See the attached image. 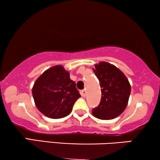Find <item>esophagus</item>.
Wrapping results in <instances>:
<instances>
[{"instance_id":"34e87169","label":"esophagus","mask_w":160,"mask_h":160,"mask_svg":"<svg viewBox=\"0 0 160 160\" xmlns=\"http://www.w3.org/2000/svg\"><path fill=\"white\" fill-rule=\"evenodd\" d=\"M81 95H82V96H83V97H85V96H86V95H87V92H86V90H82L81 91Z\"/></svg>"}]
</instances>
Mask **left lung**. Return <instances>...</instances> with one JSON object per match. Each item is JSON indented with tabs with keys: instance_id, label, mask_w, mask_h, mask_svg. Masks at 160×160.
Returning <instances> with one entry per match:
<instances>
[{
	"instance_id": "obj_1",
	"label": "left lung",
	"mask_w": 160,
	"mask_h": 160,
	"mask_svg": "<svg viewBox=\"0 0 160 160\" xmlns=\"http://www.w3.org/2000/svg\"><path fill=\"white\" fill-rule=\"evenodd\" d=\"M93 69L99 79L102 97L100 104L93 108L92 115L109 120L119 117L126 108L131 87L125 75L115 65L106 62L95 65Z\"/></svg>"
}]
</instances>
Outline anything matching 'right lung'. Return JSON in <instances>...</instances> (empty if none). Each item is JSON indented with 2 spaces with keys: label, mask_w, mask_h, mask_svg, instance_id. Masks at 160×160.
<instances>
[{
  "label": "right lung",
  "mask_w": 160,
  "mask_h": 160,
  "mask_svg": "<svg viewBox=\"0 0 160 160\" xmlns=\"http://www.w3.org/2000/svg\"><path fill=\"white\" fill-rule=\"evenodd\" d=\"M32 93L37 108L52 119L68 115L81 97L76 83L62 65H55L43 72L34 83Z\"/></svg>",
  "instance_id": "right-lung-1"
}]
</instances>
